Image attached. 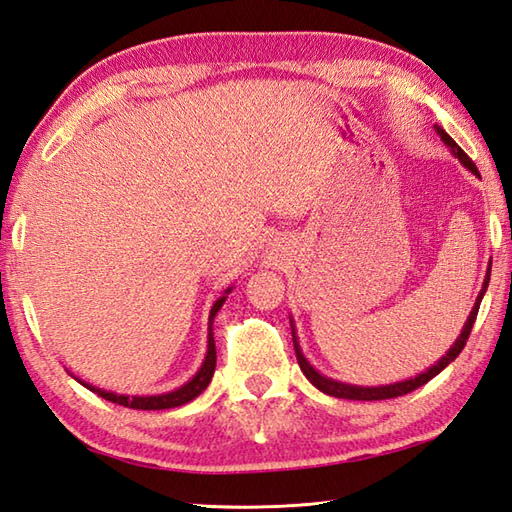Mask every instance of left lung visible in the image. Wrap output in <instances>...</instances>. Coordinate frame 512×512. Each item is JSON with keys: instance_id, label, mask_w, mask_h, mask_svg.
I'll use <instances>...</instances> for the list:
<instances>
[{"instance_id": "left-lung-1", "label": "left lung", "mask_w": 512, "mask_h": 512, "mask_svg": "<svg viewBox=\"0 0 512 512\" xmlns=\"http://www.w3.org/2000/svg\"><path fill=\"white\" fill-rule=\"evenodd\" d=\"M436 132H438V134H440V138L444 140V145H447V147L453 151V156L458 158V160L462 162V165H464L466 169H469L471 173H475V176H480V171H477L475 162H473L469 156L464 154V149H460V147H458V143H455V140H453L447 132H444L442 127H438V125H436ZM488 279H491V264H488V270H486V277H484L482 292H480V295H477L475 306H473V310H471V314H469V319H466V323H464V328H462V334L458 336V341H455V343L451 345V350H449L447 354H444L436 365L429 367L427 372L418 374L416 378L402 380V383H394V385L358 387V385L339 383V380H332V378H328V376H323V374H319L317 369H314V367L308 363V358L303 356L301 347H299V341H297L295 325H292V321H290V325H292V343H295V354H297V361H299L301 372L306 374V378L310 380V383H312L314 387L321 389L323 394L334 396V398H345V400H387V398L405 396V394H409V391L422 387L424 383H429V380H431L433 376H438L444 367H447L449 363H453L455 358L460 356V352L464 350L466 341H469V334H471V330H473V323H475V317H477V310H480V303H482V299H484V292H486V288H488Z\"/></svg>"}]
</instances>
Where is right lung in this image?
Masks as SVG:
<instances>
[{"instance_id":"add662e5","label":"right lung","mask_w":512,"mask_h":512,"mask_svg":"<svg viewBox=\"0 0 512 512\" xmlns=\"http://www.w3.org/2000/svg\"><path fill=\"white\" fill-rule=\"evenodd\" d=\"M231 292V288H228L224 292V297L217 299L213 303L211 308V314H209V347H206V356H204V363L202 367L198 369V374H195L189 383H184L182 387L173 389V391H167V394H158V396H125V394H114V391H105V389H99V387H92L88 383H83V380H79V383L83 387H88L90 391H94V394H99L101 398L114 402V405H123V407H129V409H173V407H180V405H187V402H191L193 398H198L202 391L209 387L211 378H213V372H215V361H217V354H215V341H213V319L215 314L220 312V308L224 306L226 301V295Z\"/></svg>"}]
</instances>
